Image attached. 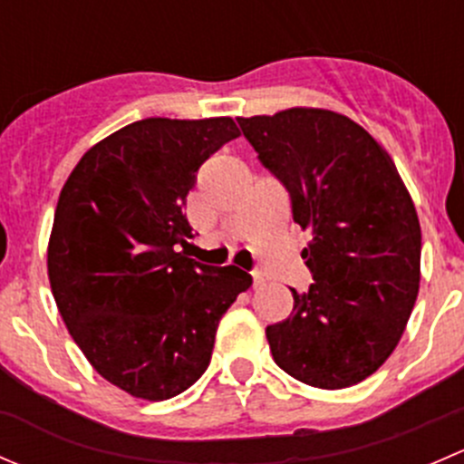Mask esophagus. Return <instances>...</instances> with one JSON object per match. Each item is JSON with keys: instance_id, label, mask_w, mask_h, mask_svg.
I'll list each match as a JSON object with an SVG mask.
<instances>
[{"instance_id": "esophagus-1", "label": "esophagus", "mask_w": 464, "mask_h": 464, "mask_svg": "<svg viewBox=\"0 0 464 464\" xmlns=\"http://www.w3.org/2000/svg\"><path fill=\"white\" fill-rule=\"evenodd\" d=\"M262 283H265V278H262V274H254V287H260Z\"/></svg>"}]
</instances>
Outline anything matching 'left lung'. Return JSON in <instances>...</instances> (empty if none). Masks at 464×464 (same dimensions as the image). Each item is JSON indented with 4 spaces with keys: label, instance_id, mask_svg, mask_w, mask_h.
<instances>
[{
    "label": "left lung",
    "instance_id": "8db88e82",
    "mask_svg": "<svg viewBox=\"0 0 464 464\" xmlns=\"http://www.w3.org/2000/svg\"><path fill=\"white\" fill-rule=\"evenodd\" d=\"M237 123L310 233L301 256L314 283L292 289L289 319L266 325L274 362L310 386H354L391 357L418 298L413 199L386 150L348 116L292 107Z\"/></svg>",
    "mask_w": 464,
    "mask_h": 464
}]
</instances>
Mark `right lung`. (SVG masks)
I'll return each mask as SVG.
<instances>
[{"instance_id": "1", "label": "right lung", "mask_w": 464, "mask_h": 464, "mask_svg": "<svg viewBox=\"0 0 464 464\" xmlns=\"http://www.w3.org/2000/svg\"><path fill=\"white\" fill-rule=\"evenodd\" d=\"M240 137L228 116L143 119L87 150L60 193L49 280L69 334L96 372L141 400L193 386L215 332L251 276L186 258L184 206L198 170Z\"/></svg>"}]
</instances>
